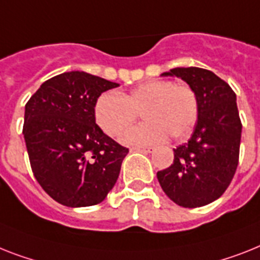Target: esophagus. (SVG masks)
Here are the masks:
<instances>
[{
  "mask_svg": "<svg viewBox=\"0 0 260 260\" xmlns=\"http://www.w3.org/2000/svg\"><path fill=\"white\" fill-rule=\"evenodd\" d=\"M133 150H137V151H143V153H154L153 146H137V147H133Z\"/></svg>",
  "mask_w": 260,
  "mask_h": 260,
  "instance_id": "esophagus-1",
  "label": "esophagus"
}]
</instances>
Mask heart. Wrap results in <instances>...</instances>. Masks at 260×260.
I'll list each match as a JSON object with an SVG mask.
<instances>
[{
  "label": "heart",
  "mask_w": 260,
  "mask_h": 260,
  "mask_svg": "<svg viewBox=\"0 0 260 260\" xmlns=\"http://www.w3.org/2000/svg\"><path fill=\"white\" fill-rule=\"evenodd\" d=\"M141 111L146 123L123 133L122 143H159L169 134L182 138L197 123L199 104L195 91L187 85L150 81L123 95L114 90L101 94L94 106V118L105 134L117 137L132 125Z\"/></svg>",
  "instance_id": "heart-1"
}]
</instances>
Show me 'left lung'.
Returning a JSON list of instances; mask_svg holds the SVG:
<instances>
[{
	"instance_id": "left-lung-1",
	"label": "left lung",
	"mask_w": 260,
	"mask_h": 260,
	"mask_svg": "<svg viewBox=\"0 0 260 260\" xmlns=\"http://www.w3.org/2000/svg\"><path fill=\"white\" fill-rule=\"evenodd\" d=\"M160 76L183 79L197 94L199 113L191 138L174 149L173 165L158 171L156 178L177 205H209L226 191L237 171L242 137L237 95L206 69L175 68Z\"/></svg>"
}]
</instances>
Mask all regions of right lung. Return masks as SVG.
Wrapping results in <instances>:
<instances>
[{
	"mask_svg": "<svg viewBox=\"0 0 260 260\" xmlns=\"http://www.w3.org/2000/svg\"><path fill=\"white\" fill-rule=\"evenodd\" d=\"M119 86L85 72L45 81L25 106L23 138L41 187L68 207L98 205L114 187L128 149L95 123L94 106Z\"/></svg>",
	"mask_w": 260,
	"mask_h": 260,
	"instance_id": "add662e5",
	"label": "right lung"
}]
</instances>
